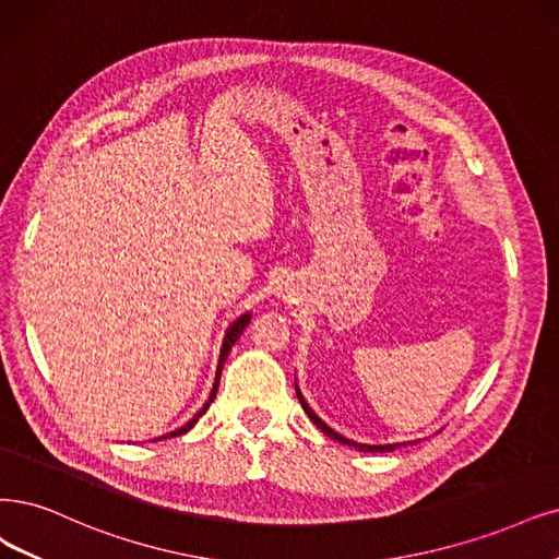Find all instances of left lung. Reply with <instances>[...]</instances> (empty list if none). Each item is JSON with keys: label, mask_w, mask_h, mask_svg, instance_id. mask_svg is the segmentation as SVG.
Listing matches in <instances>:
<instances>
[{"label": "left lung", "mask_w": 559, "mask_h": 559, "mask_svg": "<svg viewBox=\"0 0 559 559\" xmlns=\"http://www.w3.org/2000/svg\"><path fill=\"white\" fill-rule=\"evenodd\" d=\"M295 389H297V399H299V403H301V407H304V412L308 415V419H311L326 438H332V440H336V442H341V444H347V447H355V449H359V451H368V453H384V451H394L396 447H407L409 442H396V444H361V442H355V440H347V438H343L341 432H336L334 428H329L316 412L311 409V405L306 403V399H304V394H301V389H299V384L295 382ZM415 442H419V440H415Z\"/></svg>", "instance_id": "obj_1"}]
</instances>
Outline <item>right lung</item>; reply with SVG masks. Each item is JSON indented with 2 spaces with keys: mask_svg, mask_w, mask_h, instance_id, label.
Segmentation results:
<instances>
[{
  "mask_svg": "<svg viewBox=\"0 0 559 559\" xmlns=\"http://www.w3.org/2000/svg\"><path fill=\"white\" fill-rule=\"evenodd\" d=\"M251 318H253L251 313H243V316H239L230 326H227V332H225V336H223V345H221V355H218V366H216L214 386H212V394H210V399H206V403L195 412L193 419H189V421H186L183 426H179L177 430H170V432H165V436H160V438H154V442H160V440H168V438H179V436H183V432H189V430L198 424V419L204 415V412L210 409V405H212V403H214V399H216L218 382H221V370H223V364H225V359H227V353H230L233 345L237 343V338L243 334V329L248 326V322H251Z\"/></svg>",
  "mask_w": 559,
  "mask_h": 559,
  "instance_id": "right-lung-1",
  "label": "right lung"
}]
</instances>
